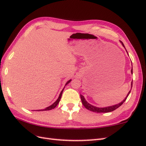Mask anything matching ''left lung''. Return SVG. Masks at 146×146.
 Listing matches in <instances>:
<instances>
[{"label": "left lung", "instance_id": "1", "mask_svg": "<svg viewBox=\"0 0 146 146\" xmlns=\"http://www.w3.org/2000/svg\"><path fill=\"white\" fill-rule=\"evenodd\" d=\"M120 42H121V44H122V46L125 48V46H124V44H123V43L121 42V40H120ZM126 52H127V50H126ZM127 53H128V52H127ZM131 73L133 74V68H131ZM132 86H133V81L131 82V88H132ZM130 92H131V90H130V91H129V92L128 93V94H127V96H126V97L125 98V99L124 100H123L121 102L119 103V104H116V105H115V106H110V107H103V108L97 107H95V106H93L91 105V104H89V103L86 101V100H85V99H84V96H83V95L80 94V97H81V99L82 104H83V106L85 107L86 109H87L88 110H90V111H94V112H97V113H107V112H110V111H113V110H116L117 109H118V108L119 107H120V106L122 105V104H123V102H124L125 101V100H126L127 98H128V96Z\"/></svg>", "mask_w": 146, "mask_h": 146}]
</instances>
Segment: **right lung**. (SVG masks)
<instances>
[{
    "label": "right lung",
    "instance_id": "add662e5",
    "mask_svg": "<svg viewBox=\"0 0 146 146\" xmlns=\"http://www.w3.org/2000/svg\"><path fill=\"white\" fill-rule=\"evenodd\" d=\"M72 81L71 80H70L69 81H68L66 82V84H65V86L66 85V84H68L70 82ZM65 87H64V88H65ZM64 88H63V89H62V91H61V92H60V95H59V97H58V98L57 99V100H56V101L52 104V105H51V106H50L49 107H46V109H42V110H37V111H44V110H52V109H54L55 107H56V106H57V105H58V104L59 103V102H60V99H61V98H62V93H63V90H64ZM37 111V110H36Z\"/></svg>",
    "mask_w": 146,
    "mask_h": 146
}]
</instances>
